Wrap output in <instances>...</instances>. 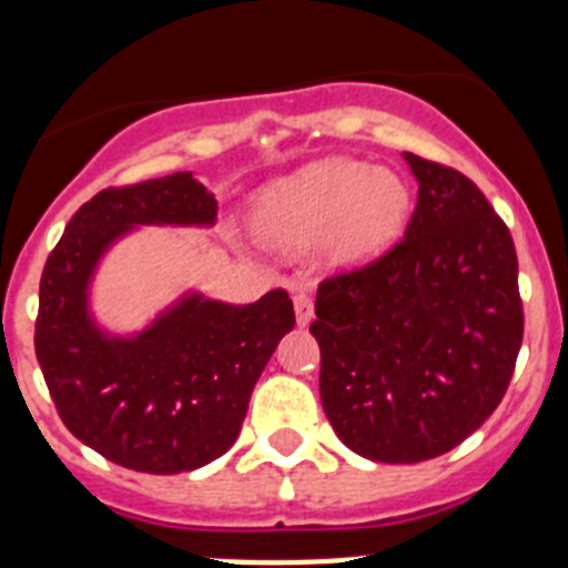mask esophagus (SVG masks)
<instances>
[{"label": "esophagus", "instance_id": "1", "mask_svg": "<svg viewBox=\"0 0 568 568\" xmlns=\"http://www.w3.org/2000/svg\"><path fill=\"white\" fill-rule=\"evenodd\" d=\"M292 303H295L297 325H308V323H312V320H314V301H312V295H308L306 290H301V292H295Z\"/></svg>", "mask_w": 568, "mask_h": 568}]
</instances>
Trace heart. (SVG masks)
I'll return each mask as SVG.
<instances>
[{"label":"heart","mask_w":568,"mask_h":568,"mask_svg":"<svg viewBox=\"0 0 568 568\" xmlns=\"http://www.w3.org/2000/svg\"><path fill=\"white\" fill-rule=\"evenodd\" d=\"M407 210L410 191L396 174L336 158L276 185L262 202L260 230L284 248H301L331 230L333 262L364 265L394 245Z\"/></svg>","instance_id":"heart-1"}]
</instances>
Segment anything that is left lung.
Wrapping results in <instances>:
<instances>
[{
  "label": "left lung",
  "instance_id": "left-lung-1",
  "mask_svg": "<svg viewBox=\"0 0 568 568\" xmlns=\"http://www.w3.org/2000/svg\"><path fill=\"white\" fill-rule=\"evenodd\" d=\"M405 161L418 180L405 237L323 278L308 327L327 420L388 465L440 457L495 413L525 325L517 251L487 196L457 169Z\"/></svg>",
  "mask_w": 568,
  "mask_h": 568
}]
</instances>
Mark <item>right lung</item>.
Returning <instances> with one entry per match:
<instances>
[{
  "label": "right lung",
  "instance_id": "1",
  "mask_svg": "<svg viewBox=\"0 0 568 568\" xmlns=\"http://www.w3.org/2000/svg\"><path fill=\"white\" fill-rule=\"evenodd\" d=\"M213 194L189 172L98 191L81 204L40 276L34 355L62 424L139 473L196 470L241 435L251 390L295 325L286 290L248 306L191 295L133 338L87 314L103 251L136 224H213Z\"/></svg>",
  "mask_w": 568,
  "mask_h": 568
}]
</instances>
